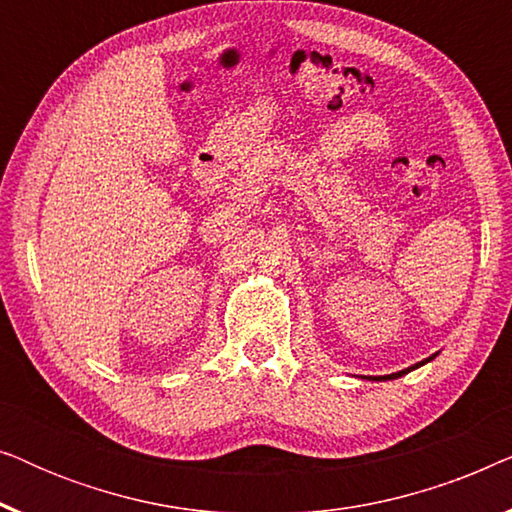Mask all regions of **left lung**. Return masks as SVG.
<instances>
[{"mask_svg":"<svg viewBox=\"0 0 512 512\" xmlns=\"http://www.w3.org/2000/svg\"><path fill=\"white\" fill-rule=\"evenodd\" d=\"M436 356V354H433ZM433 356H429V359H424V361H419V363H415V366H410V368H405V370H398V373H394V375H384V377H370V380H396V377H401V375H405V373H410V370H415V368H419V366H424V363H429Z\"/></svg>","mask_w":512,"mask_h":512,"instance_id":"8db88e82","label":"left lung"}]
</instances>
